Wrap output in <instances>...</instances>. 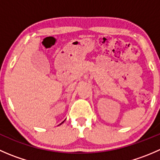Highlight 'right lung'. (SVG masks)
Here are the masks:
<instances>
[{
  "label": "right lung",
  "mask_w": 160,
  "mask_h": 160,
  "mask_svg": "<svg viewBox=\"0 0 160 160\" xmlns=\"http://www.w3.org/2000/svg\"><path fill=\"white\" fill-rule=\"evenodd\" d=\"M63 122H64V121H63ZM63 122H62V123H61V124H62V123H63ZM61 124H60V125H61Z\"/></svg>",
  "instance_id": "obj_1"
}]
</instances>
